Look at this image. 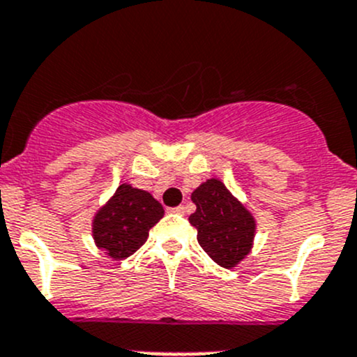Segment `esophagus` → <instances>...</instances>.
<instances>
[{"label":"esophagus","instance_id":"34e87169","mask_svg":"<svg viewBox=\"0 0 357 357\" xmlns=\"http://www.w3.org/2000/svg\"><path fill=\"white\" fill-rule=\"evenodd\" d=\"M170 211H174V213H178V215H183L185 213V208L180 204V206H175V208H170Z\"/></svg>","mask_w":357,"mask_h":357}]
</instances>
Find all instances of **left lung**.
Returning a JSON list of instances; mask_svg holds the SVG:
<instances>
[{
	"label": "left lung",
	"instance_id": "8db88e82",
	"mask_svg": "<svg viewBox=\"0 0 357 357\" xmlns=\"http://www.w3.org/2000/svg\"><path fill=\"white\" fill-rule=\"evenodd\" d=\"M196 211L189 222L197 243L220 267L232 269L253 248L257 222L252 211L218 178H208L190 194Z\"/></svg>",
	"mask_w": 357,
	"mask_h": 357
}]
</instances>
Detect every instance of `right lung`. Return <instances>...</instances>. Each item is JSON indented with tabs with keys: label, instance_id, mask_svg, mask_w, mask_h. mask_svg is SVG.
<instances>
[{
	"label": "right lung",
	"instance_id": "add662e5",
	"mask_svg": "<svg viewBox=\"0 0 357 357\" xmlns=\"http://www.w3.org/2000/svg\"><path fill=\"white\" fill-rule=\"evenodd\" d=\"M163 215V206L153 194L125 182L97 210L91 220V236L105 255L125 260L147 241L151 227Z\"/></svg>",
	"mask_w": 357,
	"mask_h": 357
}]
</instances>
